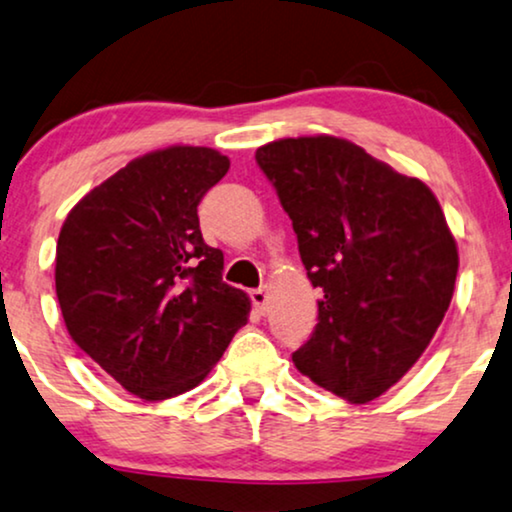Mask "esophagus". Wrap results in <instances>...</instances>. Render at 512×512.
<instances>
[{
	"instance_id": "34e87169",
	"label": "esophagus",
	"mask_w": 512,
	"mask_h": 512,
	"mask_svg": "<svg viewBox=\"0 0 512 512\" xmlns=\"http://www.w3.org/2000/svg\"><path fill=\"white\" fill-rule=\"evenodd\" d=\"M251 303H254L256 313H265V305H268V289H254L251 291Z\"/></svg>"
}]
</instances>
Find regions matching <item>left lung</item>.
<instances>
[{"mask_svg":"<svg viewBox=\"0 0 512 512\" xmlns=\"http://www.w3.org/2000/svg\"><path fill=\"white\" fill-rule=\"evenodd\" d=\"M256 162L322 291L313 334L291 360L343 400H376L428 348L454 294L459 251L440 202L334 136L282 138Z\"/></svg>","mask_w":512,"mask_h":512,"instance_id":"obj_1","label":"left lung"}]
</instances>
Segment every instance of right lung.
Wrapping results in <instances>:
<instances>
[{
	"label": "right lung",
	"instance_id": "1",
	"mask_svg": "<svg viewBox=\"0 0 512 512\" xmlns=\"http://www.w3.org/2000/svg\"><path fill=\"white\" fill-rule=\"evenodd\" d=\"M228 169L211 148L150 152L91 190L58 235L68 334L148 402L202 383L249 320V296L223 282V254L204 242L197 216Z\"/></svg>",
	"mask_w": 512,
	"mask_h": 512
}]
</instances>
